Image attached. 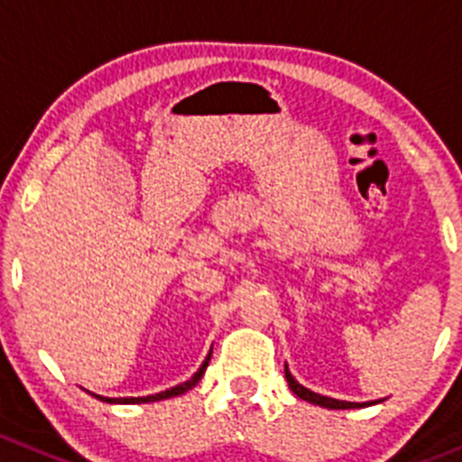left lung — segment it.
Instances as JSON below:
<instances>
[{
	"label": "left lung",
	"mask_w": 462,
	"mask_h": 462,
	"mask_svg": "<svg viewBox=\"0 0 462 462\" xmlns=\"http://www.w3.org/2000/svg\"><path fill=\"white\" fill-rule=\"evenodd\" d=\"M284 378H287V383H290V390L294 392L299 399L308 401V403H314V406L330 408V411H348V408L369 406V403H353V401H339V399H330V396L317 394V392H312V390H308V387L300 385V383L291 376L290 369H284Z\"/></svg>",
	"instance_id": "1"
}]
</instances>
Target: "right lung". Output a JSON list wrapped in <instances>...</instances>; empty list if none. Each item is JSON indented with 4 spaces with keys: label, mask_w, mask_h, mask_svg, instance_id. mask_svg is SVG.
Wrapping results in <instances>:
<instances>
[{
    "label": "right lung",
    "mask_w": 462,
    "mask_h": 462,
    "mask_svg": "<svg viewBox=\"0 0 462 462\" xmlns=\"http://www.w3.org/2000/svg\"><path fill=\"white\" fill-rule=\"evenodd\" d=\"M209 357H211V353L207 356V360L202 362L200 369H198V372L193 374L187 383L171 387V390H166V392H159V394H150V396H129V399H106V396H100V399L106 401V403H150V401H163V399H171V396H180V394H184V392L191 390V387H196V383L200 381L202 374H205V369H207V365H209Z\"/></svg>",
    "instance_id": "add662e5"
}]
</instances>
